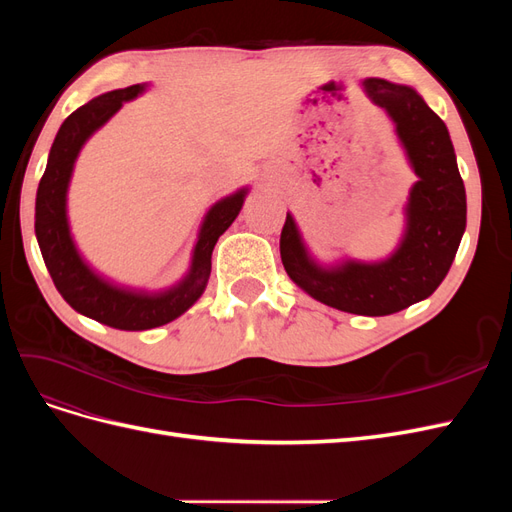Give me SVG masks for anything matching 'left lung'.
Listing matches in <instances>:
<instances>
[{
	"instance_id": "1",
	"label": "left lung",
	"mask_w": 512,
	"mask_h": 512,
	"mask_svg": "<svg viewBox=\"0 0 512 512\" xmlns=\"http://www.w3.org/2000/svg\"><path fill=\"white\" fill-rule=\"evenodd\" d=\"M361 89L391 119L416 175L404 205V232L384 258L320 262L288 211L280 254L290 280L312 299L348 314L389 316L431 297L442 284L466 232V188L451 134L414 87L369 76Z\"/></svg>"
}]
</instances>
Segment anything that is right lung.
Wrapping results in <instances>:
<instances>
[{"mask_svg": "<svg viewBox=\"0 0 512 512\" xmlns=\"http://www.w3.org/2000/svg\"><path fill=\"white\" fill-rule=\"evenodd\" d=\"M149 83L113 89L89 100L61 123L36 194V239L55 288L76 312L121 331H147L179 318L203 297L218 239L237 220L247 185L213 203L198 226L190 269L162 290L123 286L94 269L81 254L68 220V190L81 149L119 108L143 96Z\"/></svg>", "mask_w": 512, "mask_h": 512, "instance_id": "right-lung-1", "label": "right lung"}]
</instances>
